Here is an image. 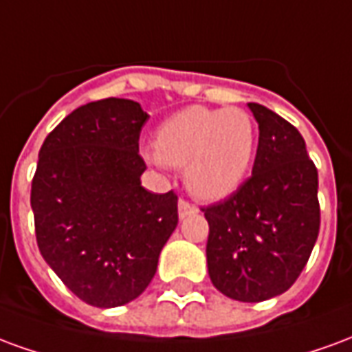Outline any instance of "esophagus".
Returning a JSON list of instances; mask_svg holds the SVG:
<instances>
[{"label":"esophagus","instance_id":"esophagus-1","mask_svg":"<svg viewBox=\"0 0 352 352\" xmlns=\"http://www.w3.org/2000/svg\"><path fill=\"white\" fill-rule=\"evenodd\" d=\"M196 211V207L192 206L190 201H186V199H179V217L184 219V217H188L190 213Z\"/></svg>","mask_w":352,"mask_h":352}]
</instances>
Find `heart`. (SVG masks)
Here are the masks:
<instances>
[{
  "label": "heart",
  "instance_id": "heart-1",
  "mask_svg": "<svg viewBox=\"0 0 352 352\" xmlns=\"http://www.w3.org/2000/svg\"><path fill=\"white\" fill-rule=\"evenodd\" d=\"M258 146V126L245 109L186 107L162 124L156 166L184 168L186 186L201 199H222L249 173Z\"/></svg>",
  "mask_w": 352,
  "mask_h": 352
}]
</instances>
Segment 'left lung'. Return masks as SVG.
<instances>
[{
  "label": "left lung",
  "instance_id": "left-lung-1",
  "mask_svg": "<svg viewBox=\"0 0 352 352\" xmlns=\"http://www.w3.org/2000/svg\"><path fill=\"white\" fill-rule=\"evenodd\" d=\"M252 175L228 198L204 207L207 267L217 290L237 302H264L300 277L320 228L318 173L302 133L260 103Z\"/></svg>",
  "mask_w": 352,
  "mask_h": 352
}]
</instances>
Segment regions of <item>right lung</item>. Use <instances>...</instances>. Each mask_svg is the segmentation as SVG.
Here are the masks:
<instances>
[{
    "label": "right lung",
    "instance_id": "add662e5",
    "mask_svg": "<svg viewBox=\"0 0 352 352\" xmlns=\"http://www.w3.org/2000/svg\"><path fill=\"white\" fill-rule=\"evenodd\" d=\"M138 101H92L50 131L32 181L35 237L45 262L79 300L118 307L153 280L173 234L177 194L141 186Z\"/></svg>",
    "mask_w": 352,
    "mask_h": 352
}]
</instances>
